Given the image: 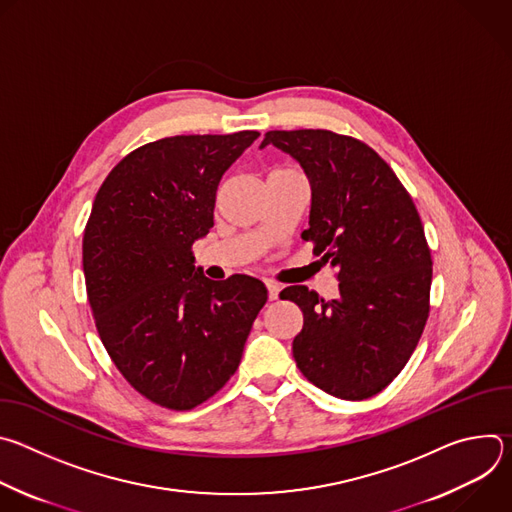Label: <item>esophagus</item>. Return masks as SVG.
Wrapping results in <instances>:
<instances>
[{
    "label": "esophagus",
    "mask_w": 512,
    "mask_h": 512,
    "mask_svg": "<svg viewBox=\"0 0 512 512\" xmlns=\"http://www.w3.org/2000/svg\"><path fill=\"white\" fill-rule=\"evenodd\" d=\"M265 285H267L269 300H277L279 298V291H281V285L275 283V281H265Z\"/></svg>",
    "instance_id": "1"
}]
</instances>
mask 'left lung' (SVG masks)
<instances>
[{
	"label": "left lung",
	"mask_w": 512,
	"mask_h": 512,
	"mask_svg": "<svg viewBox=\"0 0 512 512\" xmlns=\"http://www.w3.org/2000/svg\"><path fill=\"white\" fill-rule=\"evenodd\" d=\"M310 180L304 241L338 271L336 300L306 285L279 298L304 312L291 350L304 377L328 395L362 401L381 393L407 364L427 314L431 255L417 208L387 162L367 143L326 129L267 131Z\"/></svg>",
	"instance_id": "obj_1"
}]
</instances>
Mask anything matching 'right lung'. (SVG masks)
<instances>
[{"label": "right lung", "mask_w": 512, "mask_h": 512, "mask_svg": "<svg viewBox=\"0 0 512 512\" xmlns=\"http://www.w3.org/2000/svg\"><path fill=\"white\" fill-rule=\"evenodd\" d=\"M257 137L176 135L141 145L95 196L83 237L95 324L127 383L162 407L186 411L221 389L267 302L263 281H210L192 257L214 225L218 182Z\"/></svg>", "instance_id": "add662e5"}]
</instances>
